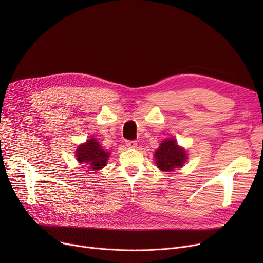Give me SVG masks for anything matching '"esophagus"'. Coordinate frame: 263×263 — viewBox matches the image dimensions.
<instances>
[{
    "mask_svg": "<svg viewBox=\"0 0 263 263\" xmlns=\"http://www.w3.org/2000/svg\"><path fill=\"white\" fill-rule=\"evenodd\" d=\"M126 146L128 148H135L137 146V143L135 141H127L126 142Z\"/></svg>",
    "mask_w": 263,
    "mask_h": 263,
    "instance_id": "34e87169",
    "label": "esophagus"
}]
</instances>
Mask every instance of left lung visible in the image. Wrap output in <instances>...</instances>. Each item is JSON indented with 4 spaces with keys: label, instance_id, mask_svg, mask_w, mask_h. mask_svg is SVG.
<instances>
[{
    "label": "left lung",
    "instance_id": "1",
    "mask_svg": "<svg viewBox=\"0 0 263 263\" xmlns=\"http://www.w3.org/2000/svg\"><path fill=\"white\" fill-rule=\"evenodd\" d=\"M156 164L162 172H173L182 167L186 162L185 150L179 146L175 139H167L160 144L155 153Z\"/></svg>",
    "mask_w": 263,
    "mask_h": 263
}]
</instances>
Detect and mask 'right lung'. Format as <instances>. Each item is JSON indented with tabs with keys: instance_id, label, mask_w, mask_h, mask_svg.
I'll list each match as a JSON object with an SVG mask.
<instances>
[{
	"instance_id": "1",
	"label": "right lung",
	"mask_w": 263,
	"mask_h": 263,
	"mask_svg": "<svg viewBox=\"0 0 263 263\" xmlns=\"http://www.w3.org/2000/svg\"><path fill=\"white\" fill-rule=\"evenodd\" d=\"M109 155L110 153L102 149L100 143L93 137H90L86 143L80 145L76 150V159L82 164V167L85 166L92 172L103 168Z\"/></svg>"
}]
</instances>
